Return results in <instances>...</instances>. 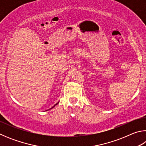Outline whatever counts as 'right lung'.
<instances>
[{"label":"right lung","instance_id":"right-lung-1","mask_svg":"<svg viewBox=\"0 0 146 146\" xmlns=\"http://www.w3.org/2000/svg\"><path fill=\"white\" fill-rule=\"evenodd\" d=\"M58 104V103H56V104H55V106H53V107H52V108H51V109H52V108H54V107H55V106H56V105H57V104Z\"/></svg>","mask_w":146,"mask_h":146}]
</instances>
